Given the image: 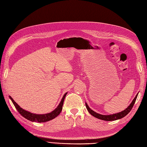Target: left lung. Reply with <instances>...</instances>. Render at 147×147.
Here are the masks:
<instances>
[{"label":"left lung","mask_w":147,"mask_h":147,"mask_svg":"<svg viewBox=\"0 0 147 147\" xmlns=\"http://www.w3.org/2000/svg\"><path fill=\"white\" fill-rule=\"evenodd\" d=\"M137 96H138V93L137 94V95L136 96V97H134V99H133V100L131 103V104L127 107V108H126L124 110L122 111L121 112H119V113H115V114H113V115H100L99 113H97L95 112L94 111L92 110L90 107H89V106L86 104V102H85L86 107L88 112H90V113L91 115H92L93 117H94L97 118L102 119V120H104V121H115V120L121 119V118L124 117L125 116H126V115L129 113L130 112V111L131 110L132 108L133 107V106H134V105L135 104V102L136 100Z\"/></svg>","instance_id":"left-lung-1"}]
</instances>
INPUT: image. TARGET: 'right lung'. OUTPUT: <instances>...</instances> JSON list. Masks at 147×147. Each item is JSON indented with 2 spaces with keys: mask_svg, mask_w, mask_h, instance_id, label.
<instances>
[{
  "mask_svg": "<svg viewBox=\"0 0 147 147\" xmlns=\"http://www.w3.org/2000/svg\"><path fill=\"white\" fill-rule=\"evenodd\" d=\"M67 93H65V94L64 95L63 99H62L61 101L60 102L59 104L54 110L52 111V112L50 113H46V114H42H42L39 115V114L32 113H30V112H28V111H26V110L23 109L20 107V105L17 104L16 102L14 101V100L12 99V97L11 96H9V97L11 99V100L12 101L13 105H15L16 110L18 111V112L23 117H24L25 118H26L31 121L38 122V123H44V122H47V121H50V120L54 119L55 118L58 116V115L60 114L61 112L62 111V109H63L64 100L65 97L67 94Z\"/></svg>",
  "mask_w": 147,
  "mask_h": 147,
  "instance_id": "obj_1",
  "label": "right lung"
}]
</instances>
